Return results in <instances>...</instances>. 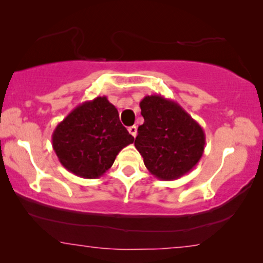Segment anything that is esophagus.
I'll return each mask as SVG.
<instances>
[{
  "label": "esophagus",
  "mask_w": 263,
  "mask_h": 263,
  "mask_svg": "<svg viewBox=\"0 0 263 263\" xmlns=\"http://www.w3.org/2000/svg\"><path fill=\"white\" fill-rule=\"evenodd\" d=\"M128 132L130 133V134L135 138L136 134H138V128H136L135 125H132V127H129V128H128Z\"/></svg>",
  "instance_id": "34e87169"
}]
</instances>
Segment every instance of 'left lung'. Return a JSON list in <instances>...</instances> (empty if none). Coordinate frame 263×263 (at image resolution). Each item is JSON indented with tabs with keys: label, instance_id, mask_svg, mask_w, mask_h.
I'll use <instances>...</instances> for the list:
<instances>
[{
	"label": "left lung",
	"instance_id": "obj_1",
	"mask_svg": "<svg viewBox=\"0 0 263 263\" xmlns=\"http://www.w3.org/2000/svg\"><path fill=\"white\" fill-rule=\"evenodd\" d=\"M143 124L135 147L151 174L174 181L192 171L202 157L206 136L201 125L177 102L146 96L141 102Z\"/></svg>",
	"mask_w": 263,
	"mask_h": 263
}]
</instances>
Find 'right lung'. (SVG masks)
Wrapping results in <instances>:
<instances>
[{"mask_svg":"<svg viewBox=\"0 0 263 263\" xmlns=\"http://www.w3.org/2000/svg\"><path fill=\"white\" fill-rule=\"evenodd\" d=\"M134 142L106 97L78 105L52 133V148L71 174L95 179L112 166L117 154Z\"/></svg>","mask_w":263,"mask_h":263,"instance_id":"1","label":"right lung"}]
</instances>
